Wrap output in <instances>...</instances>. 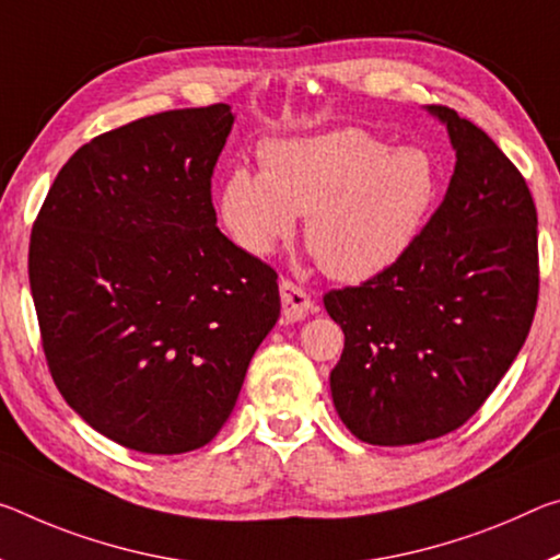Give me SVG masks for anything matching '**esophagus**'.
Returning a JSON list of instances; mask_svg holds the SVG:
<instances>
[{
    "instance_id": "esophagus-1",
    "label": "esophagus",
    "mask_w": 560,
    "mask_h": 560,
    "mask_svg": "<svg viewBox=\"0 0 560 560\" xmlns=\"http://www.w3.org/2000/svg\"><path fill=\"white\" fill-rule=\"evenodd\" d=\"M281 291V314L287 322H301L308 312H314V301L304 289L296 287L294 281L283 279L279 283Z\"/></svg>"
}]
</instances>
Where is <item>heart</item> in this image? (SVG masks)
Segmentation results:
<instances>
[{
    "label": "heart",
    "mask_w": 560,
    "mask_h": 560,
    "mask_svg": "<svg viewBox=\"0 0 560 560\" xmlns=\"http://www.w3.org/2000/svg\"><path fill=\"white\" fill-rule=\"evenodd\" d=\"M261 172L236 166L219 194L221 219L244 252L269 256L296 234L331 279L369 281L411 248L439 199L441 174L421 147H394L346 127L269 141Z\"/></svg>",
    "instance_id": "obj_1"
}]
</instances>
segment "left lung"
<instances>
[{"instance_id":"left-lung-1","label":"left lung","mask_w":560,"mask_h":560,"mask_svg":"<svg viewBox=\"0 0 560 560\" xmlns=\"http://www.w3.org/2000/svg\"><path fill=\"white\" fill-rule=\"evenodd\" d=\"M429 112L456 149L441 207L394 266L324 296L346 336L334 406L374 446L439 439L471 419L518 357L538 304L526 179L476 124L448 106Z\"/></svg>"}]
</instances>
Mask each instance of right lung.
I'll list each match as a JSON object with an SVG mask.
<instances>
[{"mask_svg": "<svg viewBox=\"0 0 560 560\" xmlns=\"http://www.w3.org/2000/svg\"><path fill=\"white\" fill-rule=\"evenodd\" d=\"M229 104L94 137L34 221L30 287L65 401L141 454H186L234 411L281 312L277 271L219 232L211 174Z\"/></svg>", "mask_w": 560, "mask_h": 560, "instance_id": "add662e5", "label": "right lung"}]
</instances>
